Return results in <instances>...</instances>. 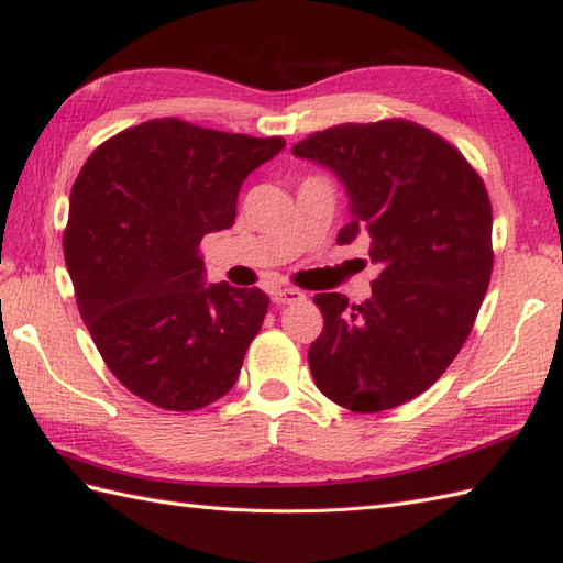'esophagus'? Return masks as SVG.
I'll use <instances>...</instances> for the list:
<instances>
[{
  "mask_svg": "<svg viewBox=\"0 0 563 563\" xmlns=\"http://www.w3.org/2000/svg\"><path fill=\"white\" fill-rule=\"evenodd\" d=\"M271 299L278 307L280 305H297V302H302V299H305V292L297 290V287H278V290L271 292Z\"/></svg>",
  "mask_w": 563,
  "mask_h": 563,
  "instance_id": "obj_1",
  "label": "esophagus"
}]
</instances>
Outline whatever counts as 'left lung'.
<instances>
[{
  "instance_id": "obj_1",
  "label": "left lung",
  "mask_w": 563,
  "mask_h": 563,
  "mask_svg": "<svg viewBox=\"0 0 563 563\" xmlns=\"http://www.w3.org/2000/svg\"><path fill=\"white\" fill-rule=\"evenodd\" d=\"M343 181L338 244L372 238V297H313L323 331L309 347L319 390L352 412L398 408L437 382L473 331L492 278V203L461 151L429 129L338 124L292 146Z\"/></svg>"
}]
</instances>
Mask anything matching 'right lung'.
I'll return each instance as SVG.
<instances>
[{
	"label": "right lung",
	"mask_w": 563,
	"mask_h": 563,
	"mask_svg": "<svg viewBox=\"0 0 563 563\" xmlns=\"http://www.w3.org/2000/svg\"><path fill=\"white\" fill-rule=\"evenodd\" d=\"M283 148L280 136L165 117L108 139L81 167L64 258L90 338L134 396L189 412L238 382L268 295L208 285L199 244L232 228L242 181Z\"/></svg>",
	"instance_id": "add662e5"
}]
</instances>
